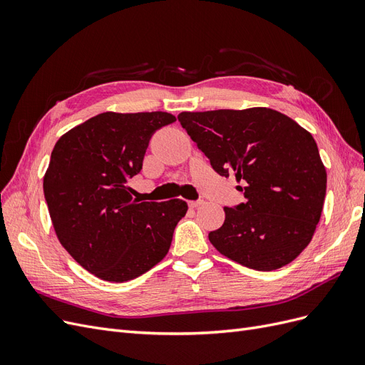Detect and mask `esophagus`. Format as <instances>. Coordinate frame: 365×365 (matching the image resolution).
<instances>
[{
    "label": "esophagus",
    "mask_w": 365,
    "mask_h": 365,
    "mask_svg": "<svg viewBox=\"0 0 365 365\" xmlns=\"http://www.w3.org/2000/svg\"><path fill=\"white\" fill-rule=\"evenodd\" d=\"M201 204H204V201H202V200H196V201H189V207H190V208H196V207H200Z\"/></svg>",
    "instance_id": "esophagus-1"
}]
</instances>
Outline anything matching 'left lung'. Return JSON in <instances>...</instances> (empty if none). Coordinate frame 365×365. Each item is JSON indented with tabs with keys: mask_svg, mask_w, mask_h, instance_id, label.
I'll list each match as a JSON object with an SVG mask.
<instances>
[{
	"mask_svg": "<svg viewBox=\"0 0 365 365\" xmlns=\"http://www.w3.org/2000/svg\"><path fill=\"white\" fill-rule=\"evenodd\" d=\"M178 121L220 176H236L245 202L225 207L208 239L225 257L257 271L279 269L311 242L327 175L317 143L269 108L181 113Z\"/></svg>",
	"mask_w": 365,
	"mask_h": 365,
	"instance_id": "8db88e82",
	"label": "left lung"
}]
</instances>
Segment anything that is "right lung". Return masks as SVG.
<instances>
[{
  "label": "right lung",
  "instance_id": "obj_1",
  "mask_svg": "<svg viewBox=\"0 0 365 365\" xmlns=\"http://www.w3.org/2000/svg\"><path fill=\"white\" fill-rule=\"evenodd\" d=\"M163 111L103 113L62 135L51 152L43 195L62 247L106 282H128L168 254L182 200L140 202L128 180L140 173L152 135L173 123Z\"/></svg>",
  "mask_w": 365,
  "mask_h": 365
}]
</instances>
